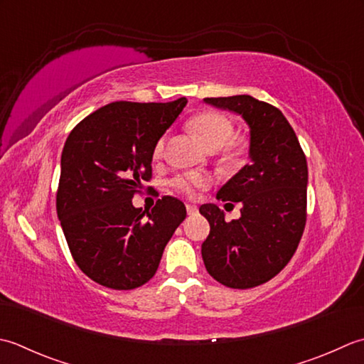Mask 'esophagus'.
I'll return each instance as SVG.
<instances>
[{
  "instance_id": "34e87169",
  "label": "esophagus",
  "mask_w": 364,
  "mask_h": 364,
  "mask_svg": "<svg viewBox=\"0 0 364 364\" xmlns=\"http://www.w3.org/2000/svg\"><path fill=\"white\" fill-rule=\"evenodd\" d=\"M187 213L188 215H196L198 213V207L193 204H187Z\"/></svg>"
}]
</instances>
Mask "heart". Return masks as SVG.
<instances>
[{
	"mask_svg": "<svg viewBox=\"0 0 364 364\" xmlns=\"http://www.w3.org/2000/svg\"><path fill=\"white\" fill-rule=\"evenodd\" d=\"M191 132L201 139L209 151L220 149L218 163L223 168H237L247 160L250 143L247 136L234 135V122L218 111L207 109L198 113L188 121ZM165 154V138H160L154 146L152 157L160 160ZM210 179L199 173H183L171 179V187L187 198H195L196 191L207 188Z\"/></svg>",
	"mask_w": 364,
	"mask_h": 364,
	"instance_id": "obj_1",
	"label": "heart"
}]
</instances>
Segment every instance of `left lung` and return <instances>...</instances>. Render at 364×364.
Returning a JSON list of instances; mask_svg holds the SVG:
<instances>
[{
  "label": "left lung",
  "instance_id": "1",
  "mask_svg": "<svg viewBox=\"0 0 364 364\" xmlns=\"http://www.w3.org/2000/svg\"><path fill=\"white\" fill-rule=\"evenodd\" d=\"M250 125V159L217 199L240 203L242 217L225 220L223 210L204 204L210 225L201 247L209 275L226 287L261 286L291 261L306 225L308 163L294 129L281 111L251 95L207 97Z\"/></svg>",
  "mask_w": 364,
  "mask_h": 364
}]
</instances>
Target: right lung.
<instances>
[{
    "label": "right lung",
    "mask_w": 364,
    "mask_h": 364,
    "mask_svg": "<svg viewBox=\"0 0 364 364\" xmlns=\"http://www.w3.org/2000/svg\"><path fill=\"white\" fill-rule=\"evenodd\" d=\"M185 105V97L113 102L86 116L65 139L58 218L73 261L100 286L130 291L146 284L187 217L183 203L171 196L159 199L151 212L132 204L152 179L155 143Z\"/></svg>",
    "instance_id": "add662e5"
}]
</instances>
